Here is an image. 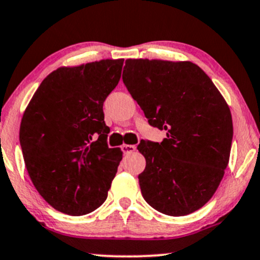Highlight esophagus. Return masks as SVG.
<instances>
[{"label":"esophagus","mask_w":260,"mask_h":260,"mask_svg":"<svg viewBox=\"0 0 260 260\" xmlns=\"http://www.w3.org/2000/svg\"><path fill=\"white\" fill-rule=\"evenodd\" d=\"M121 150H122V152L124 154L132 153V152H134V151L137 150V146L136 145H127V144H123V145L121 146Z\"/></svg>","instance_id":"1"}]
</instances>
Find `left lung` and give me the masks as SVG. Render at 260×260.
<instances>
[{
    "label": "left lung",
    "instance_id": "obj_1",
    "mask_svg": "<svg viewBox=\"0 0 260 260\" xmlns=\"http://www.w3.org/2000/svg\"><path fill=\"white\" fill-rule=\"evenodd\" d=\"M123 84L162 143L143 141L141 194L154 210L185 216L205 205L228 166L233 121L228 104L202 68L189 61L126 60Z\"/></svg>",
    "mask_w": 260,
    "mask_h": 260
}]
</instances>
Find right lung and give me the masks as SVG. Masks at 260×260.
Returning <instances> with one entry per match:
<instances>
[{"label":"right lung","instance_id":"add662e5","mask_svg":"<svg viewBox=\"0 0 260 260\" xmlns=\"http://www.w3.org/2000/svg\"><path fill=\"white\" fill-rule=\"evenodd\" d=\"M122 66L120 58L58 68L26 108L20 126L26 169L57 211L83 216L106 202L122 151L108 146L103 103L119 84Z\"/></svg>","mask_w":260,"mask_h":260}]
</instances>
